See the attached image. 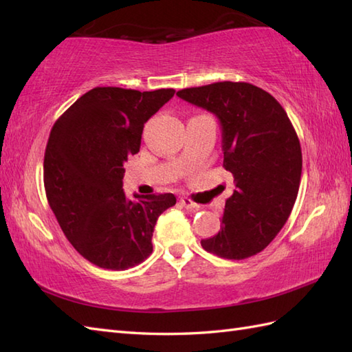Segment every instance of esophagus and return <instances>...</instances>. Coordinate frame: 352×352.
<instances>
[{"label":"esophagus","mask_w":352,"mask_h":352,"mask_svg":"<svg viewBox=\"0 0 352 352\" xmlns=\"http://www.w3.org/2000/svg\"><path fill=\"white\" fill-rule=\"evenodd\" d=\"M180 203H182V206L184 207V208H189V210H197V208L199 207L197 203H193L192 199H189V198H182L180 199Z\"/></svg>","instance_id":"esophagus-1"}]
</instances>
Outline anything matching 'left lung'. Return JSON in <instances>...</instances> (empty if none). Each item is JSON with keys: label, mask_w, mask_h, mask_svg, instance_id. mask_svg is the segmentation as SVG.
Instances as JSON below:
<instances>
[{"label": "left lung", "mask_w": 352, "mask_h": 352, "mask_svg": "<svg viewBox=\"0 0 352 352\" xmlns=\"http://www.w3.org/2000/svg\"><path fill=\"white\" fill-rule=\"evenodd\" d=\"M177 95L218 116L223 168L236 184L221 231L201 246L228 260L256 256L284 227L300 189L302 154L294 125L271 94L243 81L189 87Z\"/></svg>", "instance_id": "left-lung-1"}]
</instances>
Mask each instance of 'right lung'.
Segmentation results:
<instances>
[{
	"instance_id": "obj_1",
	"label": "right lung",
	"mask_w": 352,
	"mask_h": 352,
	"mask_svg": "<svg viewBox=\"0 0 352 352\" xmlns=\"http://www.w3.org/2000/svg\"><path fill=\"white\" fill-rule=\"evenodd\" d=\"M174 94L95 87L52 125L43 159L48 204L66 239L96 266L125 271L148 258L157 218L177 203L172 193L130 201L122 190L124 163L139 153L145 122Z\"/></svg>"
}]
</instances>
